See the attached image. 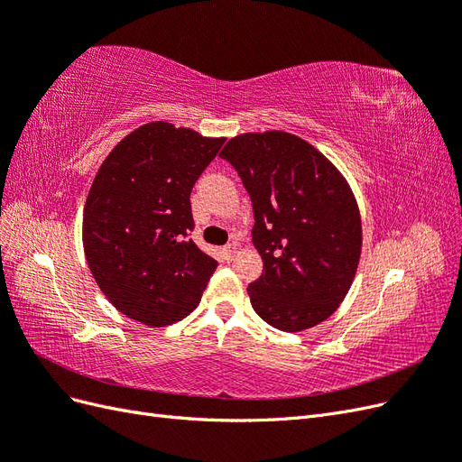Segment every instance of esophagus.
<instances>
[{"label":"esophagus","instance_id":"34e87169","mask_svg":"<svg viewBox=\"0 0 462 462\" xmlns=\"http://www.w3.org/2000/svg\"><path fill=\"white\" fill-rule=\"evenodd\" d=\"M236 250H239V245L229 243L227 246H223V256H226V260H233L235 254H236Z\"/></svg>","mask_w":462,"mask_h":462}]
</instances>
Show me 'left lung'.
<instances>
[{
  "mask_svg": "<svg viewBox=\"0 0 462 462\" xmlns=\"http://www.w3.org/2000/svg\"><path fill=\"white\" fill-rule=\"evenodd\" d=\"M219 156L253 200V243L263 262L246 289L254 312L291 333L321 324L351 289L362 250L360 212L346 179L285 131L239 134Z\"/></svg>",
  "mask_w": 462,
  "mask_h": 462,
  "instance_id": "8db88e82",
  "label": "left lung"
}]
</instances>
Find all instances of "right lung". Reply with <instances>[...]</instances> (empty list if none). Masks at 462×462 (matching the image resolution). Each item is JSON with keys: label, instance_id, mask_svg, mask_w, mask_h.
<instances>
[{"label": "right lung", "instance_id": "obj_1", "mask_svg": "<svg viewBox=\"0 0 462 462\" xmlns=\"http://www.w3.org/2000/svg\"><path fill=\"white\" fill-rule=\"evenodd\" d=\"M226 138L152 121L107 153L82 214V245L106 299L150 328L197 309L217 262L192 243L190 190Z\"/></svg>", "mask_w": 462, "mask_h": 462}]
</instances>
